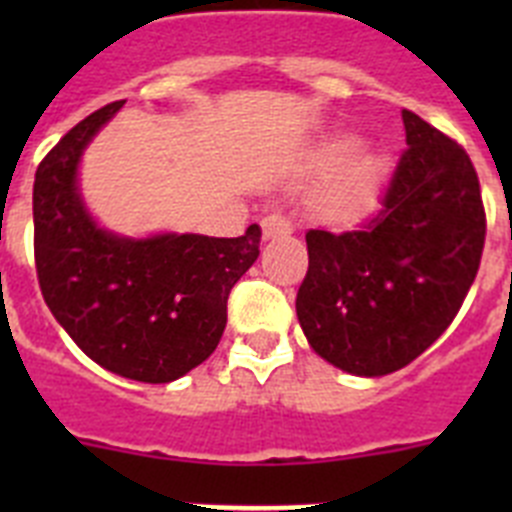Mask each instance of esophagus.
<instances>
[{"mask_svg": "<svg viewBox=\"0 0 512 512\" xmlns=\"http://www.w3.org/2000/svg\"><path fill=\"white\" fill-rule=\"evenodd\" d=\"M289 233H292V225H289L287 217L269 215L261 220V235H264V241H271V238H279V235H289Z\"/></svg>", "mask_w": 512, "mask_h": 512, "instance_id": "esophagus-1", "label": "esophagus"}]
</instances>
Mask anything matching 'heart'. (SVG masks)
<instances>
[{"label":"heart","instance_id":"1","mask_svg":"<svg viewBox=\"0 0 512 512\" xmlns=\"http://www.w3.org/2000/svg\"><path fill=\"white\" fill-rule=\"evenodd\" d=\"M354 135H338L315 148L312 169L339 164L312 189V212L325 223H351L372 210L387 174V158L374 148H356Z\"/></svg>","mask_w":512,"mask_h":512}]
</instances>
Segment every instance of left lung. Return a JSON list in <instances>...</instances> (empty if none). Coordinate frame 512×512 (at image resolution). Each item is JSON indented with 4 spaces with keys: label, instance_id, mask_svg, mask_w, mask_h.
<instances>
[{
    "label": "left lung",
    "instance_id": "obj_1",
    "mask_svg": "<svg viewBox=\"0 0 512 512\" xmlns=\"http://www.w3.org/2000/svg\"><path fill=\"white\" fill-rule=\"evenodd\" d=\"M402 153L369 225L305 235L297 320L320 359L384 377L418 359L456 318L485 248V207L464 148L402 110Z\"/></svg>",
    "mask_w": 512,
    "mask_h": 512
}]
</instances>
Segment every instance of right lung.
I'll list each match as a JSON object with an SVG mask.
<instances>
[{
  "instance_id": "1",
  "label": "right lung",
  "mask_w": 512,
  "mask_h": 512,
  "mask_svg": "<svg viewBox=\"0 0 512 512\" xmlns=\"http://www.w3.org/2000/svg\"><path fill=\"white\" fill-rule=\"evenodd\" d=\"M112 102L58 140L33 187L35 266L53 318L112 374L166 384L212 354L228 323L233 284L259 259V225L238 238L122 235L89 212L81 158L120 112Z\"/></svg>"
}]
</instances>
